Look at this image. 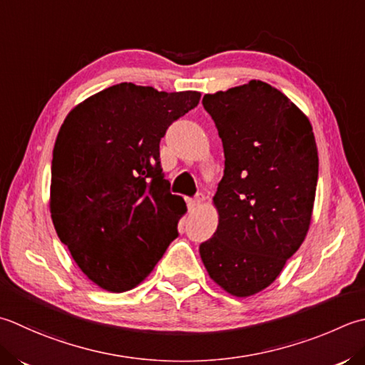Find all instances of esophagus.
Masks as SVG:
<instances>
[{
	"instance_id": "obj_1",
	"label": "esophagus",
	"mask_w": 365,
	"mask_h": 365,
	"mask_svg": "<svg viewBox=\"0 0 365 365\" xmlns=\"http://www.w3.org/2000/svg\"><path fill=\"white\" fill-rule=\"evenodd\" d=\"M202 202H204V195H201V192H199V195H196L192 199H188V209L190 210H196L197 207L201 205Z\"/></svg>"
}]
</instances>
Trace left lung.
I'll return each mask as SVG.
<instances>
[{
    "label": "left lung",
    "instance_id": "8db88e82",
    "mask_svg": "<svg viewBox=\"0 0 365 365\" xmlns=\"http://www.w3.org/2000/svg\"><path fill=\"white\" fill-rule=\"evenodd\" d=\"M225 150L213 204L218 226L199 245L210 278L232 296L262 291L280 275L310 227L318 150L309 118L261 81L202 98Z\"/></svg>",
    "mask_w": 365,
    "mask_h": 365
}]
</instances>
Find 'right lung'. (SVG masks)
<instances>
[{
	"mask_svg": "<svg viewBox=\"0 0 365 365\" xmlns=\"http://www.w3.org/2000/svg\"><path fill=\"white\" fill-rule=\"evenodd\" d=\"M199 99V91L123 82L85 99L63 121L50 213L77 266L103 289L138 287L178 235L187 204L169 191L160 142Z\"/></svg>",
	"mask_w": 365,
	"mask_h": 365,
	"instance_id": "add662e5",
	"label": "right lung"
}]
</instances>
